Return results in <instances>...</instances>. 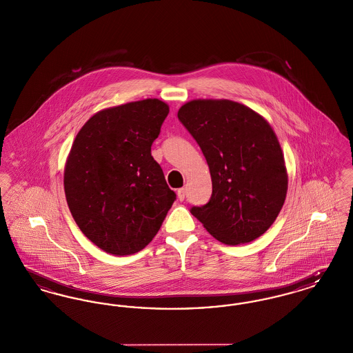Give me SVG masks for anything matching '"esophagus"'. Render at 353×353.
<instances>
[{"label": "esophagus", "mask_w": 353, "mask_h": 353, "mask_svg": "<svg viewBox=\"0 0 353 353\" xmlns=\"http://www.w3.org/2000/svg\"><path fill=\"white\" fill-rule=\"evenodd\" d=\"M185 196H186V189L185 188H181V189L177 190V197H179L180 201H184Z\"/></svg>", "instance_id": "34e87169"}]
</instances>
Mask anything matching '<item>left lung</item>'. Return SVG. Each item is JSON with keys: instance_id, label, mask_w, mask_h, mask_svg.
I'll return each mask as SVG.
<instances>
[{"instance_id": "8db88e82", "label": "left lung", "mask_w": 353, "mask_h": 353, "mask_svg": "<svg viewBox=\"0 0 353 353\" xmlns=\"http://www.w3.org/2000/svg\"><path fill=\"white\" fill-rule=\"evenodd\" d=\"M179 120L200 145L213 192L190 213L225 245L248 243L266 233L287 194L285 157L268 120L228 99H197Z\"/></svg>"}]
</instances>
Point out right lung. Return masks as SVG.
I'll list each match as a JSON object with an SVG mask.
<instances>
[{"mask_svg":"<svg viewBox=\"0 0 353 353\" xmlns=\"http://www.w3.org/2000/svg\"><path fill=\"white\" fill-rule=\"evenodd\" d=\"M168 114L159 99L105 108L72 143L63 177L68 209L82 233L108 254L143 250L176 200L151 154Z\"/></svg>","mask_w":353,"mask_h":353,"instance_id":"1","label":"right lung"}]
</instances>
